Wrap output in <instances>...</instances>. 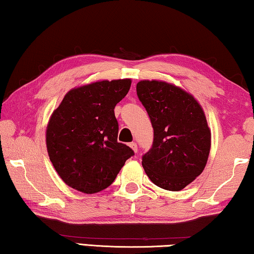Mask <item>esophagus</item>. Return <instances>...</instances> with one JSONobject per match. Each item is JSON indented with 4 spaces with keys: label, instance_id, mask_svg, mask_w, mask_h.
I'll list each match as a JSON object with an SVG mask.
<instances>
[{
    "label": "esophagus",
    "instance_id": "34e87169",
    "mask_svg": "<svg viewBox=\"0 0 254 254\" xmlns=\"http://www.w3.org/2000/svg\"><path fill=\"white\" fill-rule=\"evenodd\" d=\"M128 145H130V148L133 150V151L137 152V144L135 142H131Z\"/></svg>",
    "mask_w": 254,
    "mask_h": 254
}]
</instances>
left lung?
Wrapping results in <instances>:
<instances>
[{
    "instance_id": "obj_1",
    "label": "left lung",
    "mask_w": 254,
    "mask_h": 254,
    "mask_svg": "<svg viewBox=\"0 0 254 254\" xmlns=\"http://www.w3.org/2000/svg\"><path fill=\"white\" fill-rule=\"evenodd\" d=\"M136 94L153 127L152 147L142 156L150 180L166 190H182L203 173L210 130L194 96L173 84L141 80Z\"/></svg>"
}]
</instances>
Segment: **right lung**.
<instances>
[{
	"label": "right lung",
	"mask_w": 254,
	"mask_h": 254,
	"mask_svg": "<svg viewBox=\"0 0 254 254\" xmlns=\"http://www.w3.org/2000/svg\"><path fill=\"white\" fill-rule=\"evenodd\" d=\"M131 79L96 81L68 92L54 111L46 132L47 150L68 186L95 194L110 186L128 158L118 142L114 107L127 95Z\"/></svg>",
	"instance_id": "1"
}]
</instances>
